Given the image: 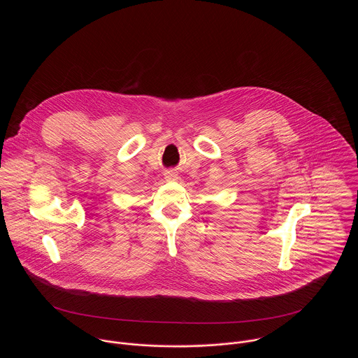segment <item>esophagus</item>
<instances>
[{
  "instance_id": "obj_1",
  "label": "esophagus",
  "mask_w": 358,
  "mask_h": 358,
  "mask_svg": "<svg viewBox=\"0 0 358 358\" xmlns=\"http://www.w3.org/2000/svg\"><path fill=\"white\" fill-rule=\"evenodd\" d=\"M165 179L169 180V182H173V180L179 179V175L176 172H173V171H168V172H165Z\"/></svg>"
}]
</instances>
